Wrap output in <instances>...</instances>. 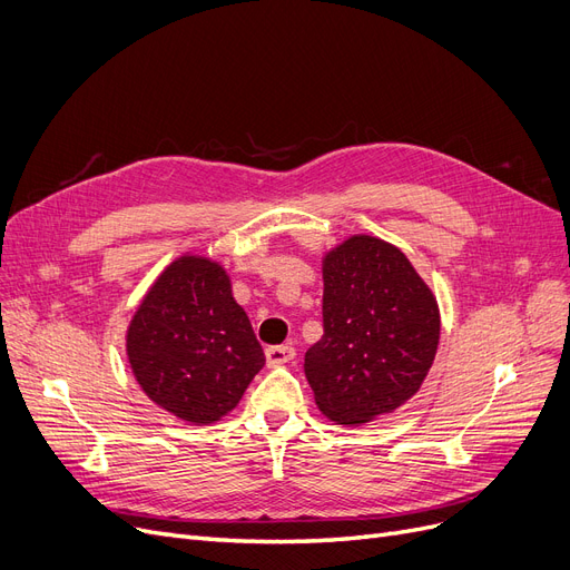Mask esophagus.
<instances>
[{
    "label": "esophagus",
    "instance_id": "obj_1",
    "mask_svg": "<svg viewBox=\"0 0 570 570\" xmlns=\"http://www.w3.org/2000/svg\"><path fill=\"white\" fill-rule=\"evenodd\" d=\"M294 355H297V351H294L292 346H271V348H266L268 367H281V364L294 360Z\"/></svg>",
    "mask_w": 570,
    "mask_h": 570
}]
</instances>
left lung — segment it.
Masks as SVG:
<instances>
[{
  "label": "left lung",
  "instance_id": "8db88e82",
  "mask_svg": "<svg viewBox=\"0 0 570 570\" xmlns=\"http://www.w3.org/2000/svg\"><path fill=\"white\" fill-rule=\"evenodd\" d=\"M323 338L304 372L321 412L360 425L414 397L440 344V308L400 247L351 236L323 257Z\"/></svg>",
  "mask_w": 570,
  "mask_h": 570
}]
</instances>
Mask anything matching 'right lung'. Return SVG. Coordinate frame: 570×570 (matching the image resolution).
<instances>
[{
  "label": "right lung",
  "mask_w": 570,
  "mask_h": 570,
  "mask_svg": "<svg viewBox=\"0 0 570 570\" xmlns=\"http://www.w3.org/2000/svg\"><path fill=\"white\" fill-rule=\"evenodd\" d=\"M135 381L168 414L208 425L240 402L264 351L219 262L181 255L164 268L126 332Z\"/></svg>",
  "instance_id": "right-lung-1"
}]
</instances>
